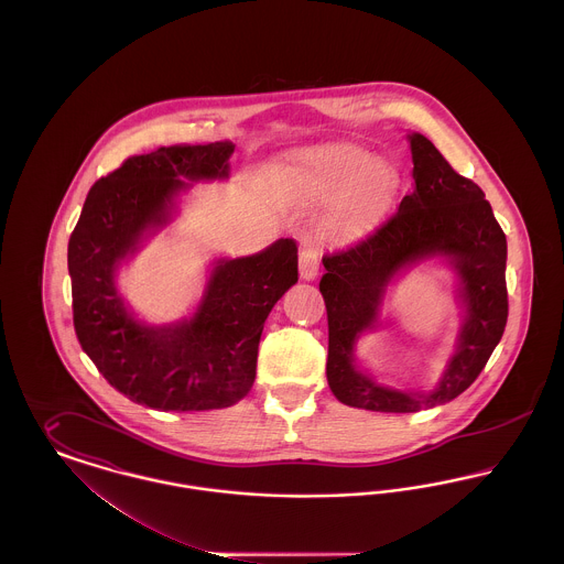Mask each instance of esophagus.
<instances>
[{"instance_id": "34e87169", "label": "esophagus", "mask_w": 564, "mask_h": 564, "mask_svg": "<svg viewBox=\"0 0 564 564\" xmlns=\"http://www.w3.org/2000/svg\"><path fill=\"white\" fill-rule=\"evenodd\" d=\"M319 272V251L311 239H304L300 247V276L304 281H313Z\"/></svg>"}]
</instances>
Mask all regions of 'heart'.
Segmentation results:
<instances>
[{"instance_id": "heart-1", "label": "heart", "mask_w": 564, "mask_h": 564, "mask_svg": "<svg viewBox=\"0 0 564 564\" xmlns=\"http://www.w3.org/2000/svg\"><path fill=\"white\" fill-rule=\"evenodd\" d=\"M302 184L315 198L341 194L327 217L334 232L352 230L382 212L395 188V173L382 161H370L359 148H334L308 162Z\"/></svg>"}]
</instances>
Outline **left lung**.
Instances as JSON below:
<instances>
[{
  "label": "left lung",
  "instance_id": "1",
  "mask_svg": "<svg viewBox=\"0 0 564 564\" xmlns=\"http://www.w3.org/2000/svg\"><path fill=\"white\" fill-rule=\"evenodd\" d=\"M414 189L398 214L349 247L323 256L319 292L327 308L325 375L338 402L372 412H419L455 400L484 370L508 323V241L471 180L458 175L425 134L412 133ZM444 254L462 279L466 319L456 355L427 394L378 386L354 364V345L373 328L388 281L400 270Z\"/></svg>",
  "mask_w": 564,
  "mask_h": 564
}]
</instances>
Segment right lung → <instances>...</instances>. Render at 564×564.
Returning a JSON list of instances; mask_svg holds the SVG:
<instances>
[{"mask_svg":"<svg viewBox=\"0 0 564 564\" xmlns=\"http://www.w3.org/2000/svg\"><path fill=\"white\" fill-rule=\"evenodd\" d=\"M235 145H169L131 156L86 196L69 237L74 327L82 349L109 384L156 410L200 412L241 402L256 380L258 345L276 300L297 281L294 239L217 260L194 315L148 325L118 294V264L173 212L184 180L228 177Z\"/></svg>","mask_w":564,"mask_h":564,"instance_id":"right-lung-1","label":"right lung"}]
</instances>
